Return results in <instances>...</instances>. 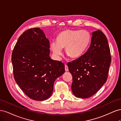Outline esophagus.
<instances>
[{
    "instance_id": "34e87169",
    "label": "esophagus",
    "mask_w": 121,
    "mask_h": 121,
    "mask_svg": "<svg viewBox=\"0 0 121 121\" xmlns=\"http://www.w3.org/2000/svg\"><path fill=\"white\" fill-rule=\"evenodd\" d=\"M65 72H68V71H69V68H68V67L67 66V65H65Z\"/></svg>"
}]
</instances>
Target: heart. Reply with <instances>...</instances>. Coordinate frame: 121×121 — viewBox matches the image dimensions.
Instances as JSON below:
<instances>
[{
	"label": "heart",
	"instance_id": "1",
	"mask_svg": "<svg viewBox=\"0 0 121 121\" xmlns=\"http://www.w3.org/2000/svg\"><path fill=\"white\" fill-rule=\"evenodd\" d=\"M91 37L89 32L86 30L68 29L60 32L57 36V41L51 43L54 55L60 58L63 54V48L72 58H77L85 52L91 42Z\"/></svg>",
	"mask_w": 121,
	"mask_h": 121
}]
</instances>
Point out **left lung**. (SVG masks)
<instances>
[{"label":"left lung","instance_id":"1","mask_svg":"<svg viewBox=\"0 0 121 121\" xmlns=\"http://www.w3.org/2000/svg\"><path fill=\"white\" fill-rule=\"evenodd\" d=\"M92 35L87 52L67 64L73 77L72 91L78 98L93 95L104 85L108 77L112 59L107 38L99 30L93 32Z\"/></svg>","mask_w":121,"mask_h":121}]
</instances>
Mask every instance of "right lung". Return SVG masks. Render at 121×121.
Wrapping results in <instances>:
<instances>
[{
  "label": "right lung",
  "mask_w": 121,
  "mask_h": 121,
  "mask_svg": "<svg viewBox=\"0 0 121 121\" xmlns=\"http://www.w3.org/2000/svg\"><path fill=\"white\" fill-rule=\"evenodd\" d=\"M49 40L39 28L28 29L16 44L12 56L14 78L23 92L33 100L52 95L55 80L65 72L61 61L49 56Z\"/></svg>",
  "instance_id": "obj_1"
}]
</instances>
